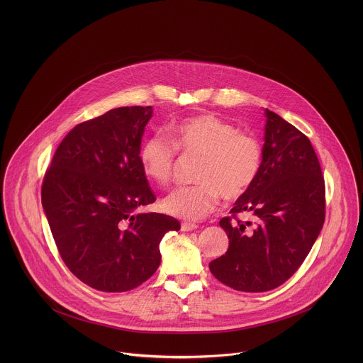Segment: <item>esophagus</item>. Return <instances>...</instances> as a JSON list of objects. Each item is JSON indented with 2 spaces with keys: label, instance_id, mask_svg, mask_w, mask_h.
Listing matches in <instances>:
<instances>
[{
  "label": "esophagus",
  "instance_id": "obj_1",
  "mask_svg": "<svg viewBox=\"0 0 363 363\" xmlns=\"http://www.w3.org/2000/svg\"><path fill=\"white\" fill-rule=\"evenodd\" d=\"M197 227H199V225H194V223L184 222V223L181 225V230H182V231H194Z\"/></svg>",
  "mask_w": 363,
  "mask_h": 363
}]
</instances>
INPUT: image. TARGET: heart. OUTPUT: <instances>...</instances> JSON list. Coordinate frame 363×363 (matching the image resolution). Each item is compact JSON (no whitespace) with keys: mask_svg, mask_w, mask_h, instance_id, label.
Listing matches in <instances>:
<instances>
[{"mask_svg":"<svg viewBox=\"0 0 363 363\" xmlns=\"http://www.w3.org/2000/svg\"><path fill=\"white\" fill-rule=\"evenodd\" d=\"M169 136L147 138L140 148L144 174L157 185L173 177L175 148L203 156L194 186L177 188L163 200V209L185 220H200L219 204L235 200L252 186L261 166L259 141L215 116H194L172 126Z\"/></svg>","mask_w":363,"mask_h":363,"instance_id":"1","label":"heart"}]
</instances>
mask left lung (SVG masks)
I'll return each instance as SVG.
<instances>
[{"label":"left lung","instance_id":"1","mask_svg":"<svg viewBox=\"0 0 363 363\" xmlns=\"http://www.w3.org/2000/svg\"><path fill=\"white\" fill-rule=\"evenodd\" d=\"M259 174L220 227L228 237L222 257L209 262L225 286L262 293L293 277L311 252L325 219V185L311 140L265 108ZM238 213L248 220L236 219Z\"/></svg>","mask_w":363,"mask_h":363}]
</instances>
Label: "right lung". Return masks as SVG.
Wrapping results in <instances>:
<instances>
[{
  "label": "right lung",
  "mask_w": 363,
  "mask_h": 363,
  "mask_svg": "<svg viewBox=\"0 0 363 363\" xmlns=\"http://www.w3.org/2000/svg\"><path fill=\"white\" fill-rule=\"evenodd\" d=\"M151 106L117 107L61 141L42 185V206L70 272L106 293L136 289L160 264L159 243L177 219L138 212L155 201L140 163Z\"/></svg>",
  "instance_id": "1"
}]
</instances>
